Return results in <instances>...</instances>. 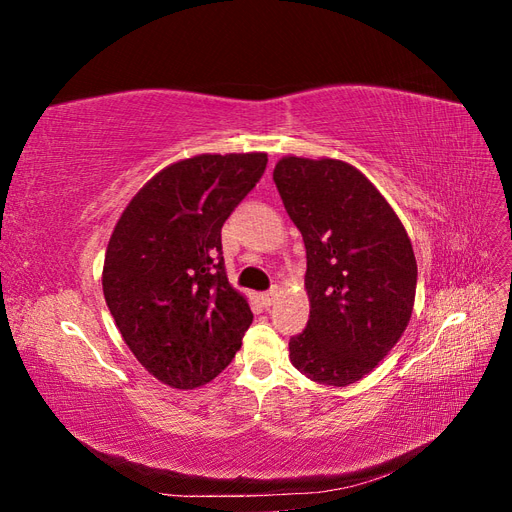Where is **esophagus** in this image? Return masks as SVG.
Segmentation results:
<instances>
[{"label":"esophagus","instance_id":"obj_1","mask_svg":"<svg viewBox=\"0 0 512 512\" xmlns=\"http://www.w3.org/2000/svg\"><path fill=\"white\" fill-rule=\"evenodd\" d=\"M280 286H273L271 290H267L265 294H262V303H265V305H273L275 303V299L277 297H280Z\"/></svg>","mask_w":512,"mask_h":512}]
</instances>
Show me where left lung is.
Here are the masks:
<instances>
[{
    "label": "left lung",
    "instance_id": "8db88e82",
    "mask_svg": "<svg viewBox=\"0 0 512 512\" xmlns=\"http://www.w3.org/2000/svg\"><path fill=\"white\" fill-rule=\"evenodd\" d=\"M273 181L301 230L309 320L290 361L309 380L348 386L406 331L416 258L404 224L361 170L342 160L282 158Z\"/></svg>",
    "mask_w": 512,
    "mask_h": 512
}]
</instances>
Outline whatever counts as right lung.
<instances>
[{
  "label": "right lung",
  "instance_id": "right-lung-1",
  "mask_svg": "<svg viewBox=\"0 0 512 512\" xmlns=\"http://www.w3.org/2000/svg\"><path fill=\"white\" fill-rule=\"evenodd\" d=\"M267 153L194 156L145 183L106 247L102 290L123 342L173 389H196L235 359L252 309L228 284L222 226Z\"/></svg>",
  "mask_w": 512,
  "mask_h": 512
}]
</instances>
